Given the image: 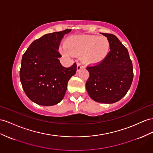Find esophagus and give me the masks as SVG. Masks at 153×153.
<instances>
[{"label": "esophagus", "mask_w": 153, "mask_h": 153, "mask_svg": "<svg viewBox=\"0 0 153 153\" xmlns=\"http://www.w3.org/2000/svg\"><path fill=\"white\" fill-rule=\"evenodd\" d=\"M84 67V66L82 65V64H81V63H78L77 65V72H79V70L82 68H83Z\"/></svg>", "instance_id": "esophagus-1"}]
</instances>
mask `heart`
<instances>
[{
    "label": "heart",
    "mask_w": 153,
    "mask_h": 153,
    "mask_svg": "<svg viewBox=\"0 0 153 153\" xmlns=\"http://www.w3.org/2000/svg\"><path fill=\"white\" fill-rule=\"evenodd\" d=\"M65 48L61 49L65 56L72 54L81 56L85 65H94L103 61L110 51V43L105 37L94 36H77L69 38L65 43Z\"/></svg>",
    "instance_id": "b5f03b06"
}]
</instances>
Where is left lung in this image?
<instances>
[{
    "mask_svg": "<svg viewBox=\"0 0 153 153\" xmlns=\"http://www.w3.org/2000/svg\"><path fill=\"white\" fill-rule=\"evenodd\" d=\"M110 43L108 56L100 64L87 69L86 83L89 96L95 101L113 103L126 95L133 79V67L127 49L114 35L101 33Z\"/></svg>",
    "mask_w": 153,
    "mask_h": 153,
    "instance_id": "8db88e82",
    "label": "left lung"
}]
</instances>
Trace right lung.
I'll use <instances>...</instances> for the list:
<instances>
[{
	"label": "right lung",
	"instance_id": "add662e5",
	"mask_svg": "<svg viewBox=\"0 0 153 153\" xmlns=\"http://www.w3.org/2000/svg\"><path fill=\"white\" fill-rule=\"evenodd\" d=\"M71 32L44 35L35 40L23 54L20 79L28 98L37 105L52 106L63 99L69 79L76 73L75 62L69 68L63 67L59 60L58 52L61 39Z\"/></svg>",
	"mask_w": 153,
	"mask_h": 153
}]
</instances>
